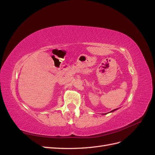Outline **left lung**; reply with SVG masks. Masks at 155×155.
Returning a JSON list of instances; mask_svg holds the SVG:
<instances>
[{
  "label": "left lung",
  "mask_w": 155,
  "mask_h": 155,
  "mask_svg": "<svg viewBox=\"0 0 155 155\" xmlns=\"http://www.w3.org/2000/svg\"><path fill=\"white\" fill-rule=\"evenodd\" d=\"M117 109H114V110H112V111H110V112H114V111H115V110H117ZM108 113H109V112H108ZM105 114H106V113H105Z\"/></svg>",
  "instance_id": "8db88e82"
}]
</instances>
